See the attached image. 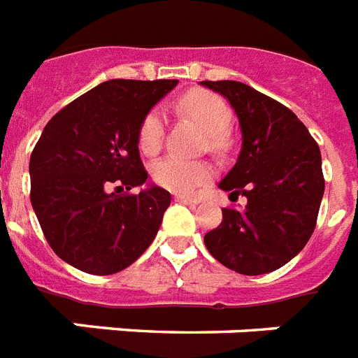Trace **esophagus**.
<instances>
[{
	"instance_id": "1",
	"label": "esophagus",
	"mask_w": 358,
	"mask_h": 358,
	"mask_svg": "<svg viewBox=\"0 0 358 358\" xmlns=\"http://www.w3.org/2000/svg\"><path fill=\"white\" fill-rule=\"evenodd\" d=\"M176 201L187 203V205H196L197 199L192 196H185V194H176Z\"/></svg>"
}]
</instances>
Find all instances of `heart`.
<instances>
[{"label": "heart", "instance_id": "1", "mask_svg": "<svg viewBox=\"0 0 358 358\" xmlns=\"http://www.w3.org/2000/svg\"><path fill=\"white\" fill-rule=\"evenodd\" d=\"M177 108L188 118H192L208 134V144L216 151L227 148V129L233 122V113L224 99L213 92L192 90L185 94ZM164 140V118L161 110H151L145 114L138 129L140 151L145 155H155L162 148ZM213 176L210 166L205 162L185 161L177 157H166L153 166V179L161 187L173 192H192L201 182Z\"/></svg>", "mask_w": 358, "mask_h": 358}]
</instances>
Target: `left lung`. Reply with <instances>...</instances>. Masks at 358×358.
Listing matches in <instances>:
<instances>
[{"mask_svg": "<svg viewBox=\"0 0 358 358\" xmlns=\"http://www.w3.org/2000/svg\"><path fill=\"white\" fill-rule=\"evenodd\" d=\"M222 94L242 133L236 164L218 187L248 197L244 208H222L224 220L205 234L214 259L244 275L281 268L307 245L324 197L322 153L296 114L238 81H201Z\"/></svg>", "mask_w": 358, "mask_h": 358, "instance_id": "left-lung-1", "label": "left lung"}]
</instances>
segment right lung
<instances>
[{
	"label": "right lung",
	"instance_id": "add662e5",
	"mask_svg": "<svg viewBox=\"0 0 358 358\" xmlns=\"http://www.w3.org/2000/svg\"><path fill=\"white\" fill-rule=\"evenodd\" d=\"M176 79H110L53 116L29 161L31 205L51 250L77 270L110 275L144 253L170 207L148 185L138 129Z\"/></svg>",
	"mask_w": 358,
	"mask_h": 358
}]
</instances>
